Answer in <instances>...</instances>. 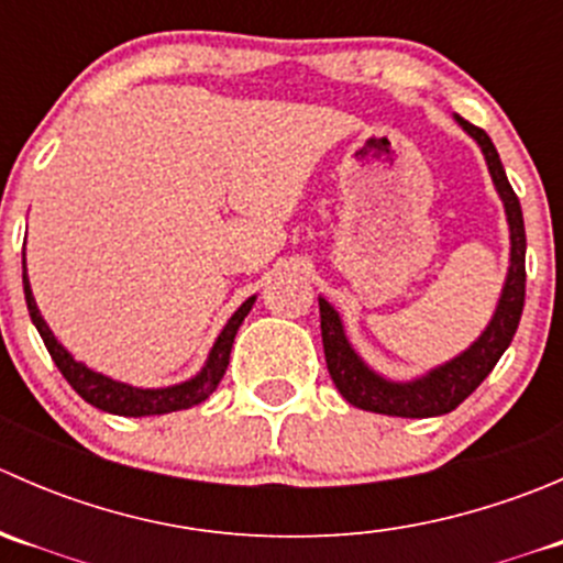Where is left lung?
I'll return each instance as SVG.
<instances>
[{"label": "left lung", "mask_w": 563, "mask_h": 563, "mask_svg": "<svg viewBox=\"0 0 563 563\" xmlns=\"http://www.w3.org/2000/svg\"><path fill=\"white\" fill-rule=\"evenodd\" d=\"M455 122L482 150L487 163V172L493 176L498 198L504 203L509 223V269L507 280H504L501 297H498L496 313L485 332L463 351L455 360L444 362V365L433 367L424 376L411 378V382H391L373 371L365 360L354 351V345L345 338L343 318L338 310L318 297V313H321V338H323V356H327L329 376H332L334 387L340 395L351 402V406L362 408V411L387 413V417H408V419H424V417H441V413L455 411L460 402L471 395L496 367L504 351L512 343L515 332H518L520 316H523L526 302V225H523V209H520L518 196H515L512 185H509L507 172L501 166L496 146H493L490 135L476 124L465 122L463 117L455 113Z\"/></svg>", "instance_id": "8db88e82"}]
</instances>
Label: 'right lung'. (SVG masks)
Here are the masks:
<instances>
[{"label": "right lung", "instance_id": "1", "mask_svg": "<svg viewBox=\"0 0 563 563\" xmlns=\"http://www.w3.org/2000/svg\"><path fill=\"white\" fill-rule=\"evenodd\" d=\"M21 266H24L26 308H30L32 323L37 327L40 338H43V343H45V349H48L54 365L59 367V373L67 378V384H70V387L76 389L78 395L89 402V406L100 408V411H108V413H117V417H155V413L181 411V408L198 406L201 400H207V397L218 389L220 378H223L225 367H229L231 345H234L236 332H240L242 321H245L250 308L255 305V297H250L240 305V308H236V313L229 318V323L223 327V332L218 334V340H214L207 362H203V367L196 373V376L187 378V382H181V384H172V387L144 389V387H133V384L113 382V378L92 371V367H87L84 362L73 360L70 351H67L65 345L54 338V332L48 329L45 318L40 316L35 297H32L30 277H26V253H24V258H21Z\"/></svg>", "mask_w": 563, "mask_h": 563}]
</instances>
